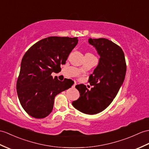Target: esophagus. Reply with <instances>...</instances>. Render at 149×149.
I'll use <instances>...</instances> for the list:
<instances>
[{
	"label": "esophagus",
	"mask_w": 149,
	"mask_h": 149,
	"mask_svg": "<svg viewBox=\"0 0 149 149\" xmlns=\"http://www.w3.org/2000/svg\"><path fill=\"white\" fill-rule=\"evenodd\" d=\"M76 84H76V82H75L74 83L73 86H72V88H75V86H76Z\"/></svg>",
	"instance_id": "obj_1"
}]
</instances>
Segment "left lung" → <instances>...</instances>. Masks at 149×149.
<instances>
[{
    "instance_id": "8db88e82",
    "label": "left lung",
    "mask_w": 149,
    "mask_h": 149,
    "mask_svg": "<svg viewBox=\"0 0 149 149\" xmlns=\"http://www.w3.org/2000/svg\"><path fill=\"white\" fill-rule=\"evenodd\" d=\"M100 56L97 67L89 76V90L84 84L75 86L80 97L72 105L82 113L93 115L102 112L112 103L123 84L126 72L123 49L104 38L89 39Z\"/></svg>"
}]
</instances>
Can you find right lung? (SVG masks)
I'll return each mask as SVG.
<instances>
[{
	"label": "right lung",
	"mask_w": 149,
	"mask_h": 149,
	"mask_svg": "<svg viewBox=\"0 0 149 149\" xmlns=\"http://www.w3.org/2000/svg\"><path fill=\"white\" fill-rule=\"evenodd\" d=\"M78 43L77 37H49L38 41L24 55L16 84L19 102L34 118L47 117L57 95L72 87L71 79L59 81L52 72L60 70Z\"/></svg>",
	"instance_id": "obj_1"
}]
</instances>
